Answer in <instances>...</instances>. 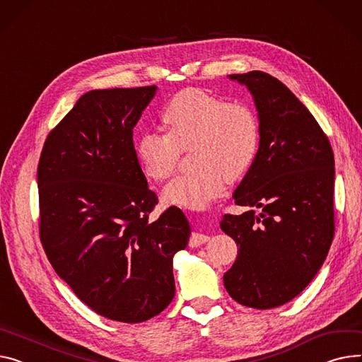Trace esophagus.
<instances>
[{
    "label": "esophagus",
    "instance_id": "34e87169",
    "mask_svg": "<svg viewBox=\"0 0 362 362\" xmlns=\"http://www.w3.org/2000/svg\"><path fill=\"white\" fill-rule=\"evenodd\" d=\"M208 240H209L208 235L201 234V233H194V234L190 235V238H189V246L190 247H199V246L205 245Z\"/></svg>",
    "mask_w": 362,
    "mask_h": 362
}]
</instances>
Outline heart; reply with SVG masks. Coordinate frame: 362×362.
<instances>
[{
    "label": "heart",
    "mask_w": 362,
    "mask_h": 362,
    "mask_svg": "<svg viewBox=\"0 0 362 362\" xmlns=\"http://www.w3.org/2000/svg\"><path fill=\"white\" fill-rule=\"evenodd\" d=\"M165 134L144 132L135 146L142 173L153 182L170 177L189 150L194 164L164 189V201L204 206L252 164L259 146V120L245 103H227L201 88L177 93L163 110Z\"/></svg>",
    "instance_id": "heart-1"
}]
</instances>
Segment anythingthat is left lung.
<instances>
[{"label":"left lung","mask_w":362,"mask_h":362,"mask_svg":"<svg viewBox=\"0 0 362 362\" xmlns=\"http://www.w3.org/2000/svg\"><path fill=\"white\" fill-rule=\"evenodd\" d=\"M259 113V150L234 190L242 215L221 228L238 246L224 274L233 300L267 310L297 297L315 278L334 235V158L327 135L293 91L262 71L233 74Z\"/></svg>","instance_id":"1"}]
</instances>
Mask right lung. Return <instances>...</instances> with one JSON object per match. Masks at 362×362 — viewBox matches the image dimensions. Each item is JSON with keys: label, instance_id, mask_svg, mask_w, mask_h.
Instances as JSON below:
<instances>
[{"label": "right lung", "instance_id": "add662e5", "mask_svg": "<svg viewBox=\"0 0 362 362\" xmlns=\"http://www.w3.org/2000/svg\"><path fill=\"white\" fill-rule=\"evenodd\" d=\"M157 87L91 90L47 135L37 165L39 234L55 272L98 315L141 323L175 297L173 256L190 227L158 204L134 127Z\"/></svg>", "mask_w": 362, "mask_h": 362}]
</instances>
